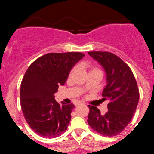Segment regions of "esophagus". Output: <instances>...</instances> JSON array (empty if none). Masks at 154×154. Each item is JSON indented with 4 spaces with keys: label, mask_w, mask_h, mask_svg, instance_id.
<instances>
[{
    "label": "esophagus",
    "mask_w": 154,
    "mask_h": 154,
    "mask_svg": "<svg viewBox=\"0 0 154 154\" xmlns=\"http://www.w3.org/2000/svg\"><path fill=\"white\" fill-rule=\"evenodd\" d=\"M82 103L81 102H77V103H75V105L77 106V105H79V104H81Z\"/></svg>",
    "instance_id": "34e87169"
}]
</instances>
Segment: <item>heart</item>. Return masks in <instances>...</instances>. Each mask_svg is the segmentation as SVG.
I'll list each match as a JSON object with an SVG mask.
<instances>
[{
  "label": "heart",
  "instance_id": "obj_1",
  "mask_svg": "<svg viewBox=\"0 0 154 154\" xmlns=\"http://www.w3.org/2000/svg\"><path fill=\"white\" fill-rule=\"evenodd\" d=\"M95 70H98V69H93L92 71H95Z\"/></svg>",
  "mask_w": 154,
  "mask_h": 154
}]
</instances>
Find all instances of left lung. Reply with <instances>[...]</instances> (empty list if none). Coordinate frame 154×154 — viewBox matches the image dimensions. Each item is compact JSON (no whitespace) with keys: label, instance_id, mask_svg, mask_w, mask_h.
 Returning <instances> with one entry per match:
<instances>
[{"label":"left lung","instance_id":"8db88e82","mask_svg":"<svg viewBox=\"0 0 154 154\" xmlns=\"http://www.w3.org/2000/svg\"><path fill=\"white\" fill-rule=\"evenodd\" d=\"M106 73L107 85L102 92L103 100L109 101L108 111L101 114L94 106L89 105L87 122L98 133L115 136L128 126L136 110L139 91L130 68L120 58L108 52H89Z\"/></svg>","mask_w":154,"mask_h":154}]
</instances>
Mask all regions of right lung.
I'll return each instance as SVG.
<instances>
[{
    "label": "right lung",
    "instance_id": "1",
    "mask_svg": "<svg viewBox=\"0 0 154 154\" xmlns=\"http://www.w3.org/2000/svg\"><path fill=\"white\" fill-rule=\"evenodd\" d=\"M84 56L77 52L48 53L28 67L21 83L20 103L25 120L37 135L56 138L68 128L74 105L59 104L54 93Z\"/></svg>",
    "mask_w": 154,
    "mask_h": 154
}]
</instances>
